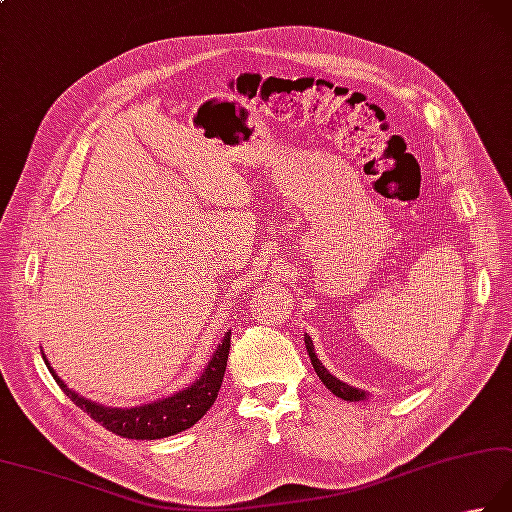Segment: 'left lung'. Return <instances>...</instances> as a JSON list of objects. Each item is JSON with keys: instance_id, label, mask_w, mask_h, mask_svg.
I'll use <instances>...</instances> for the list:
<instances>
[{"instance_id": "left-lung-1", "label": "left lung", "mask_w": 512, "mask_h": 512, "mask_svg": "<svg viewBox=\"0 0 512 512\" xmlns=\"http://www.w3.org/2000/svg\"><path fill=\"white\" fill-rule=\"evenodd\" d=\"M304 342H306L308 357H310V362H313V368H315L317 377L322 379V382L326 384V388L330 390V393L337 395V397H342V399H346V402H362V399L366 397L364 390L348 386V384H344V382H339L337 377L330 375L328 370L322 366V362H319V359H317V355H315V350H313V339H310V337L306 335V337H304Z\"/></svg>"}]
</instances>
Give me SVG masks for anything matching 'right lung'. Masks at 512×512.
<instances>
[{
    "instance_id": "1",
    "label": "right lung",
    "mask_w": 512,
    "mask_h": 512,
    "mask_svg": "<svg viewBox=\"0 0 512 512\" xmlns=\"http://www.w3.org/2000/svg\"><path fill=\"white\" fill-rule=\"evenodd\" d=\"M228 353H230V333L222 339V344L215 350L213 359H210L204 375L197 379L193 386H188L186 390H179L173 397L162 399V402H153L139 408H106L99 406L90 399L79 397L73 393L62 379L55 375V370H48L53 373L55 382L59 388L73 399V404L79 406L95 419L97 424H102L110 433H115L119 437L126 439H162L182 433V430L195 426L199 419L206 415V410L215 404L219 388H222L224 382V373H226V362H228Z\"/></svg>"
}]
</instances>
